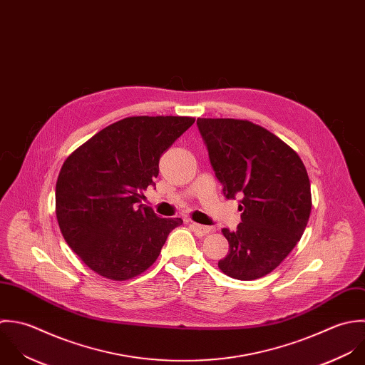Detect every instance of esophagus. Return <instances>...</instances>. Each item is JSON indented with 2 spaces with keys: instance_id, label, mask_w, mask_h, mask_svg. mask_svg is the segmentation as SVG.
Returning a JSON list of instances; mask_svg holds the SVG:
<instances>
[{
  "instance_id": "esophagus-1",
  "label": "esophagus",
  "mask_w": 365,
  "mask_h": 365,
  "mask_svg": "<svg viewBox=\"0 0 365 365\" xmlns=\"http://www.w3.org/2000/svg\"><path fill=\"white\" fill-rule=\"evenodd\" d=\"M190 227H191V230L195 232V235H197V237H205V235H208V234L212 231V228H211V227L200 225V224H195V222H191V224H190Z\"/></svg>"
}]
</instances>
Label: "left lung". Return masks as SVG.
Wrapping results in <instances>:
<instances>
[{
	"label": "left lung",
	"instance_id": "8db88e82",
	"mask_svg": "<svg viewBox=\"0 0 365 365\" xmlns=\"http://www.w3.org/2000/svg\"><path fill=\"white\" fill-rule=\"evenodd\" d=\"M227 200L241 197L242 222L222 230L228 255L218 267L255 280L276 269L300 241L312 212L310 180L299 154L264 127L241 119H198Z\"/></svg>",
	"mask_w": 365,
	"mask_h": 365
}]
</instances>
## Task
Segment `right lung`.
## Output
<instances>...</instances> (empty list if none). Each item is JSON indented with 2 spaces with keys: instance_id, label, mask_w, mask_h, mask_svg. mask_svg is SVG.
Instances as JSON below:
<instances>
[{
  "instance_id": "obj_1",
  "label": "right lung",
  "mask_w": 365,
  "mask_h": 365,
  "mask_svg": "<svg viewBox=\"0 0 365 365\" xmlns=\"http://www.w3.org/2000/svg\"><path fill=\"white\" fill-rule=\"evenodd\" d=\"M195 122L187 116H131L78 147L56 181L61 232L99 276L128 280L158 257L181 218H160L141 204L161 154Z\"/></svg>"
}]
</instances>
